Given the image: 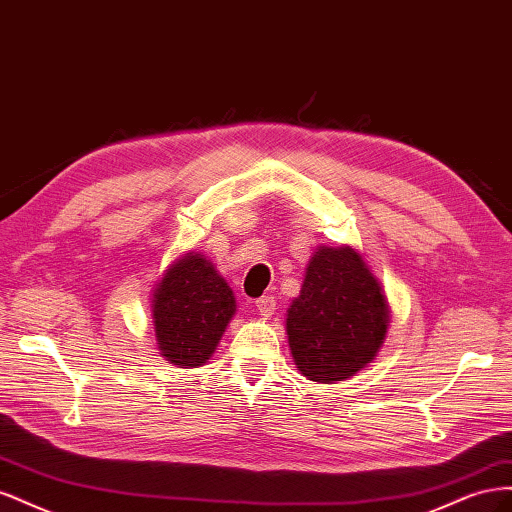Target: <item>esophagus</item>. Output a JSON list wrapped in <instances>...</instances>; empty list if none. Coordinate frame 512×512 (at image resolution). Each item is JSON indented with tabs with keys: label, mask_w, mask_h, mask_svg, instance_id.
<instances>
[{
	"label": "esophagus",
	"mask_w": 512,
	"mask_h": 512,
	"mask_svg": "<svg viewBox=\"0 0 512 512\" xmlns=\"http://www.w3.org/2000/svg\"><path fill=\"white\" fill-rule=\"evenodd\" d=\"M254 305H256L260 316L271 318V316L275 314V299H273V297H262V299H258Z\"/></svg>",
	"instance_id": "34e87169"
}]
</instances>
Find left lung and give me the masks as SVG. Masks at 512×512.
<instances>
[{
    "mask_svg": "<svg viewBox=\"0 0 512 512\" xmlns=\"http://www.w3.org/2000/svg\"><path fill=\"white\" fill-rule=\"evenodd\" d=\"M391 324L386 294L361 252L320 245L286 312L294 365L307 380L337 384L378 356Z\"/></svg>",
    "mask_w": 512,
    "mask_h": 512,
    "instance_id": "8db88e82",
    "label": "left lung"
}]
</instances>
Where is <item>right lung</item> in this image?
<instances>
[{
	"instance_id": "1",
	"label": "right lung",
	"mask_w": 512,
	"mask_h": 512,
	"mask_svg": "<svg viewBox=\"0 0 512 512\" xmlns=\"http://www.w3.org/2000/svg\"><path fill=\"white\" fill-rule=\"evenodd\" d=\"M160 356L181 369L209 363L237 314L235 292L203 252L177 256L151 290Z\"/></svg>"
}]
</instances>
